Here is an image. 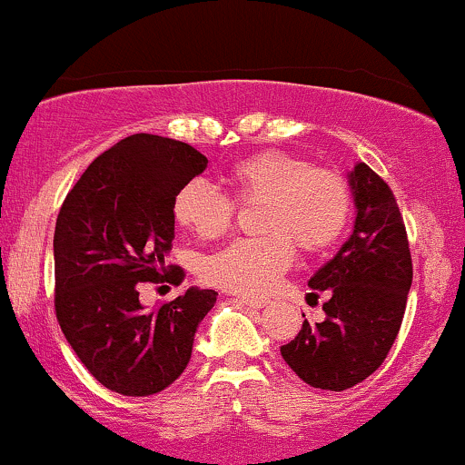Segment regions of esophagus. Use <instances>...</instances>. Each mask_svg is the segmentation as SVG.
I'll list each match as a JSON object with an SVG mask.
<instances>
[{
  "label": "esophagus",
  "mask_w": 465,
  "mask_h": 465,
  "mask_svg": "<svg viewBox=\"0 0 465 465\" xmlns=\"http://www.w3.org/2000/svg\"><path fill=\"white\" fill-rule=\"evenodd\" d=\"M236 302L249 308H264L266 303H269V300H262V297H247V295H238Z\"/></svg>",
  "instance_id": "esophagus-1"
}]
</instances>
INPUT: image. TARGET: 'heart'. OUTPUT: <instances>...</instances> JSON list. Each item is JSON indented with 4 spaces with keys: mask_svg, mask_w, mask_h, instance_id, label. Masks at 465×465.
<instances>
[{
    "mask_svg": "<svg viewBox=\"0 0 465 465\" xmlns=\"http://www.w3.org/2000/svg\"><path fill=\"white\" fill-rule=\"evenodd\" d=\"M232 199L203 181H188L173 199V216L199 240L223 238L240 207L262 205L260 238L236 240L203 264L212 284L238 295H266L288 266L295 246L317 255L343 236L351 214V190L343 174L314 168L308 159L284 151H264L229 168Z\"/></svg>",
    "mask_w": 465,
    "mask_h": 465,
    "instance_id": "obj_1",
    "label": "heart"
}]
</instances>
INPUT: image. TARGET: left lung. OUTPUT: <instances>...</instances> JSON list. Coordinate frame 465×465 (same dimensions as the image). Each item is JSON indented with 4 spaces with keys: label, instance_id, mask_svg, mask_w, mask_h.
Listing matches in <instances>:
<instances>
[{
    "label": "left lung",
    "instance_id": "8db88e82",
    "mask_svg": "<svg viewBox=\"0 0 465 465\" xmlns=\"http://www.w3.org/2000/svg\"><path fill=\"white\" fill-rule=\"evenodd\" d=\"M354 232L311 277L308 300L325 297L322 323L306 319L282 359L306 385L343 391L387 359L402 325L413 264L407 229L389 185L367 163L350 173Z\"/></svg>",
    "mask_w": 465,
    "mask_h": 465
}]
</instances>
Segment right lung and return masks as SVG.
Masks as SVG:
<instances>
[{
  "label": "right lung",
  "mask_w": 465,
  "mask_h": 465,
  "mask_svg": "<svg viewBox=\"0 0 465 465\" xmlns=\"http://www.w3.org/2000/svg\"><path fill=\"white\" fill-rule=\"evenodd\" d=\"M205 168L190 143L137 133L95 157L58 212V325L95 381L122 396L173 385L216 303V291L194 286L153 311L140 303L146 282H183V269L163 262L174 240L173 199Z\"/></svg>",
  "instance_id": "1"
}]
</instances>
